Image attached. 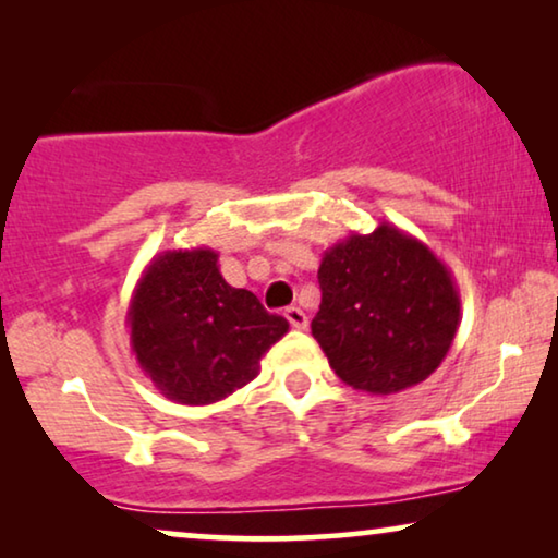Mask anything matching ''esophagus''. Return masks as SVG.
<instances>
[{
  "instance_id": "obj_1",
  "label": "esophagus",
  "mask_w": 558,
  "mask_h": 558,
  "mask_svg": "<svg viewBox=\"0 0 558 558\" xmlns=\"http://www.w3.org/2000/svg\"><path fill=\"white\" fill-rule=\"evenodd\" d=\"M284 317L289 319V325H292L294 330H307V315H304L300 307H287Z\"/></svg>"
}]
</instances>
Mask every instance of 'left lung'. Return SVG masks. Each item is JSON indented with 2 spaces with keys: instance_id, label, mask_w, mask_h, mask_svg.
<instances>
[{
  "instance_id": "obj_1",
  "label": "left lung",
  "mask_w": 558,
  "mask_h": 558,
  "mask_svg": "<svg viewBox=\"0 0 558 558\" xmlns=\"http://www.w3.org/2000/svg\"><path fill=\"white\" fill-rule=\"evenodd\" d=\"M312 335L342 384L373 396L422 384L460 327V289L437 254L393 223L350 233L319 262Z\"/></svg>"
}]
</instances>
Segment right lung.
<instances>
[{
    "instance_id": "add662e5",
    "label": "right lung",
    "mask_w": 558,
    "mask_h": 558,
    "mask_svg": "<svg viewBox=\"0 0 558 558\" xmlns=\"http://www.w3.org/2000/svg\"><path fill=\"white\" fill-rule=\"evenodd\" d=\"M132 353L159 393L185 407L231 396L289 330L248 289H235L208 246L162 251L136 281L126 310Z\"/></svg>"
}]
</instances>
